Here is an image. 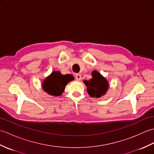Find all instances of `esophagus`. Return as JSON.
I'll use <instances>...</instances> for the list:
<instances>
[{
    "label": "esophagus",
    "instance_id": "obj_1",
    "mask_svg": "<svg viewBox=\"0 0 154 154\" xmlns=\"http://www.w3.org/2000/svg\"><path fill=\"white\" fill-rule=\"evenodd\" d=\"M75 79L77 81H80L81 80V75L80 74H76L75 75Z\"/></svg>",
    "mask_w": 154,
    "mask_h": 154
}]
</instances>
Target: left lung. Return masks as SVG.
I'll use <instances>...</instances> for the list:
<instances>
[{
  "instance_id": "left-lung-1",
  "label": "left lung",
  "mask_w": 154,
  "mask_h": 154,
  "mask_svg": "<svg viewBox=\"0 0 154 154\" xmlns=\"http://www.w3.org/2000/svg\"><path fill=\"white\" fill-rule=\"evenodd\" d=\"M91 75L92 78L90 80H84L83 83L89 96L99 99L106 93L109 88V81L97 70L93 71Z\"/></svg>"
}]
</instances>
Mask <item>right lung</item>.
<instances>
[{
  "label": "right lung",
  "instance_id": "right-lung-1",
  "mask_svg": "<svg viewBox=\"0 0 154 154\" xmlns=\"http://www.w3.org/2000/svg\"><path fill=\"white\" fill-rule=\"evenodd\" d=\"M72 75H62L60 71H54L42 81V89L51 96H61L67 85L73 80Z\"/></svg>",
  "mask_w": 154,
  "mask_h": 154
}]
</instances>
